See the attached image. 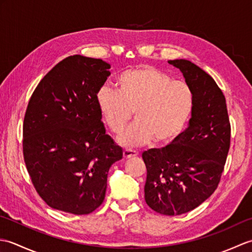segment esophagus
<instances>
[{
    "label": "esophagus",
    "mask_w": 252,
    "mask_h": 252,
    "mask_svg": "<svg viewBox=\"0 0 252 252\" xmlns=\"http://www.w3.org/2000/svg\"><path fill=\"white\" fill-rule=\"evenodd\" d=\"M137 152L136 151H132V149H125L123 151V158L125 159H129L132 157H135L137 156Z\"/></svg>",
    "instance_id": "34e87169"
}]
</instances>
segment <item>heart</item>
Returning <instances> with one entry per match:
<instances>
[{"instance_id":"1","label":"heart","mask_w":252,"mask_h":252,"mask_svg":"<svg viewBox=\"0 0 252 252\" xmlns=\"http://www.w3.org/2000/svg\"><path fill=\"white\" fill-rule=\"evenodd\" d=\"M117 92L98 91V110L114 134H120L134 111L135 122L120 136L123 146H140L153 140L164 144L175 140L189 123L195 94L185 81L172 80L167 72L144 66L126 69L116 81Z\"/></svg>"}]
</instances>
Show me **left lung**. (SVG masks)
Returning a JSON list of instances; mask_svg holds the SVG:
<instances>
[{
  "label": "left lung",
  "mask_w": 252,
  "mask_h": 252,
  "mask_svg": "<svg viewBox=\"0 0 252 252\" xmlns=\"http://www.w3.org/2000/svg\"><path fill=\"white\" fill-rule=\"evenodd\" d=\"M179 68L195 94L189 125L162 148L144 152L145 201L154 211L179 216L197 208L220 183L231 145L226 100L211 76L189 61L168 62Z\"/></svg>",
  "instance_id": "left-lung-1"
}]
</instances>
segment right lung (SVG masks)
<instances>
[{"mask_svg": "<svg viewBox=\"0 0 252 252\" xmlns=\"http://www.w3.org/2000/svg\"><path fill=\"white\" fill-rule=\"evenodd\" d=\"M109 68L97 58L69 56L45 74L27 107L25 163L37 194L56 210L77 216L96 210L109 168L122 158L96 100Z\"/></svg>", "mask_w": 252, "mask_h": 252, "instance_id": "right-lung-1", "label": "right lung"}]
</instances>
